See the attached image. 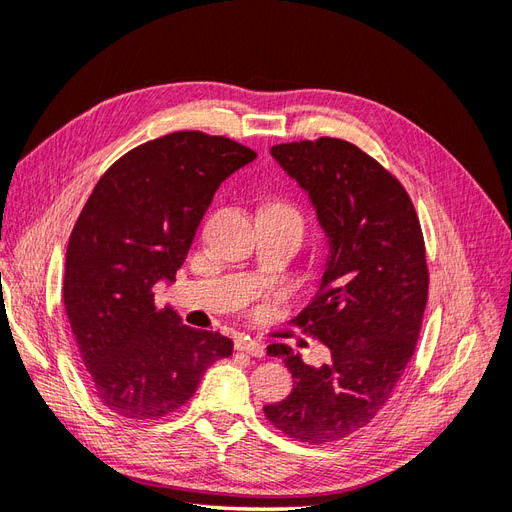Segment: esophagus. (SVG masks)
Segmentation results:
<instances>
[{
  "mask_svg": "<svg viewBox=\"0 0 512 512\" xmlns=\"http://www.w3.org/2000/svg\"><path fill=\"white\" fill-rule=\"evenodd\" d=\"M235 348L245 352V354H252V356H265V346H262L260 342H256V339H250V337L237 339Z\"/></svg>",
  "mask_w": 512,
  "mask_h": 512,
  "instance_id": "1",
  "label": "esophagus"
}]
</instances>
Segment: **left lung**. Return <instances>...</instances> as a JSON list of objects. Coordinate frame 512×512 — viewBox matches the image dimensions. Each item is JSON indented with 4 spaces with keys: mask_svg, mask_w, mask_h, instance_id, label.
Returning <instances> with one entry per match:
<instances>
[{
    "mask_svg": "<svg viewBox=\"0 0 512 512\" xmlns=\"http://www.w3.org/2000/svg\"><path fill=\"white\" fill-rule=\"evenodd\" d=\"M271 156L327 235L320 290L297 324L331 359L312 367L286 344L269 346L294 384L265 414L294 440L335 442L378 414L412 359L429 288L423 232L404 185L356 145L324 136L275 145Z\"/></svg>",
    "mask_w": 512,
    "mask_h": 512,
    "instance_id": "8db88e82",
    "label": "left lung"
}]
</instances>
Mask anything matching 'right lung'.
I'll list each match as a JSON object with an SVG mask.
<instances>
[{"instance_id": "add662e5", "label": "right lung", "mask_w": 512, "mask_h": 512, "mask_svg": "<svg viewBox=\"0 0 512 512\" xmlns=\"http://www.w3.org/2000/svg\"><path fill=\"white\" fill-rule=\"evenodd\" d=\"M254 158L224 136L173 132L128 151L87 198L66 250L64 305L111 412L136 421L175 412L232 354L228 337L158 309L153 288L175 282L213 194Z\"/></svg>"}]
</instances>
